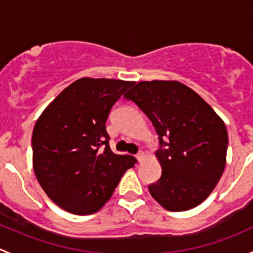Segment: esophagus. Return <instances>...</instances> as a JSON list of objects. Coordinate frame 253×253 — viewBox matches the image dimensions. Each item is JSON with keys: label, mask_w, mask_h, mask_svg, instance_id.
<instances>
[{"label": "esophagus", "mask_w": 253, "mask_h": 253, "mask_svg": "<svg viewBox=\"0 0 253 253\" xmlns=\"http://www.w3.org/2000/svg\"><path fill=\"white\" fill-rule=\"evenodd\" d=\"M136 158H137V160H138V162H142L143 158H144V152H143V150H139V152L137 153Z\"/></svg>", "instance_id": "1"}]
</instances>
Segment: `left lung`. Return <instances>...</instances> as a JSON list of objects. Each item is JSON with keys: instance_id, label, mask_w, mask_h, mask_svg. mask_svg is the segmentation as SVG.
I'll list each match as a JSON object with an SVG mask.
<instances>
[{"instance_id": "left-lung-1", "label": "left lung", "mask_w": 253, "mask_h": 253, "mask_svg": "<svg viewBox=\"0 0 253 253\" xmlns=\"http://www.w3.org/2000/svg\"><path fill=\"white\" fill-rule=\"evenodd\" d=\"M144 112L159 137L162 176L148 186L170 211L201 205L225 169L228 131L196 91L176 81L139 82L124 95Z\"/></svg>"}]
</instances>
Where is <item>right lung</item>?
<instances>
[{
    "instance_id": "add662e5",
    "label": "right lung",
    "mask_w": 253,
    "mask_h": 253,
    "mask_svg": "<svg viewBox=\"0 0 253 253\" xmlns=\"http://www.w3.org/2000/svg\"><path fill=\"white\" fill-rule=\"evenodd\" d=\"M133 82L81 78L63 89L38 119L33 131V168L45 193L70 213L98 211L122 175L134 167L132 155L111 152L106 120Z\"/></svg>"
}]
</instances>
